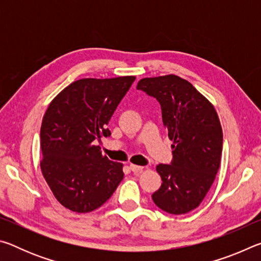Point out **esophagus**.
I'll use <instances>...</instances> for the list:
<instances>
[{
    "instance_id": "34e87169",
    "label": "esophagus",
    "mask_w": 261,
    "mask_h": 261,
    "mask_svg": "<svg viewBox=\"0 0 261 261\" xmlns=\"http://www.w3.org/2000/svg\"><path fill=\"white\" fill-rule=\"evenodd\" d=\"M130 169L134 171V173H140V171H143V169H144V167H141V166H137V165H130Z\"/></svg>"
}]
</instances>
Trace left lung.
<instances>
[{"mask_svg": "<svg viewBox=\"0 0 261 261\" xmlns=\"http://www.w3.org/2000/svg\"><path fill=\"white\" fill-rule=\"evenodd\" d=\"M137 90L159 101L174 141L170 165L156 166L162 184L152 199L169 214L188 213L200 205L220 168L223 135L218 114L191 83L175 74L143 78Z\"/></svg>", "mask_w": 261, "mask_h": 261, "instance_id": "left-lung-1", "label": "left lung"}]
</instances>
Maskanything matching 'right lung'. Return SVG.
I'll use <instances>...</instances> for the list:
<instances>
[{
  "mask_svg": "<svg viewBox=\"0 0 261 261\" xmlns=\"http://www.w3.org/2000/svg\"><path fill=\"white\" fill-rule=\"evenodd\" d=\"M135 76L84 78L48 106L40 130L43 177L61 205L88 213L107 201L124 177L123 165L102 155L95 140L107 127Z\"/></svg>",
  "mask_w": 261,
  "mask_h": 261,
  "instance_id": "obj_1",
  "label": "right lung"
}]
</instances>
